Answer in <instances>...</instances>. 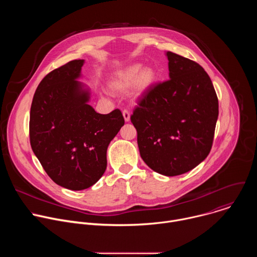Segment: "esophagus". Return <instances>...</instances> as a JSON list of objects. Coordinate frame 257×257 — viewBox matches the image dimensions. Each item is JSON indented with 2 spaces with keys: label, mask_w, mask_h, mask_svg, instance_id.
I'll use <instances>...</instances> for the list:
<instances>
[{
  "label": "esophagus",
  "mask_w": 257,
  "mask_h": 257,
  "mask_svg": "<svg viewBox=\"0 0 257 257\" xmlns=\"http://www.w3.org/2000/svg\"><path fill=\"white\" fill-rule=\"evenodd\" d=\"M123 117H124L125 122L130 121V113H129V111H127V109H124V111H123Z\"/></svg>",
  "instance_id": "34e87169"
}]
</instances>
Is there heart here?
I'll use <instances>...</instances> for the list:
<instances>
[{"label": "heart", "mask_w": 257, "mask_h": 257, "mask_svg": "<svg viewBox=\"0 0 257 257\" xmlns=\"http://www.w3.org/2000/svg\"><path fill=\"white\" fill-rule=\"evenodd\" d=\"M156 80V72L151 67H143L134 63L117 72L108 80V88L116 92H124L133 87L135 97L142 96L148 91Z\"/></svg>", "instance_id": "b5f03b06"}]
</instances>
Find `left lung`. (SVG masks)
Wrapping results in <instances>:
<instances>
[{
    "mask_svg": "<svg viewBox=\"0 0 257 257\" xmlns=\"http://www.w3.org/2000/svg\"><path fill=\"white\" fill-rule=\"evenodd\" d=\"M170 80L151 87L131 122L141 159L155 172L185 174L208 156L218 116L212 82L197 63L167 52Z\"/></svg>",
    "mask_w": 257,
    "mask_h": 257,
    "instance_id": "1",
    "label": "left lung"
}]
</instances>
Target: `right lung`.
<instances>
[{"mask_svg": "<svg viewBox=\"0 0 257 257\" xmlns=\"http://www.w3.org/2000/svg\"><path fill=\"white\" fill-rule=\"evenodd\" d=\"M84 60L71 61L41 81L33 95L31 149L56 184L86 189L106 169L107 146L124 125L120 109L101 115L89 104L90 88L82 78Z\"/></svg>", "mask_w": 257, "mask_h": 257, "instance_id": "obj_1", "label": "right lung"}]
</instances>
